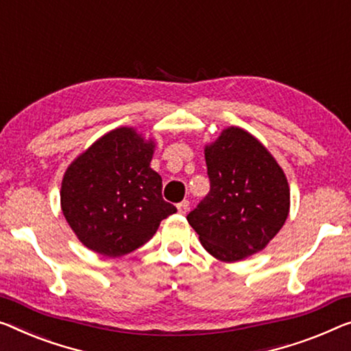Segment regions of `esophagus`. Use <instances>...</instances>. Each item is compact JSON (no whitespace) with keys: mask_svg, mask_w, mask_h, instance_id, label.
<instances>
[{"mask_svg":"<svg viewBox=\"0 0 351 351\" xmlns=\"http://www.w3.org/2000/svg\"><path fill=\"white\" fill-rule=\"evenodd\" d=\"M176 208H178V213H180V214H186L187 209H189V202L182 200L181 203H178Z\"/></svg>","mask_w":351,"mask_h":351,"instance_id":"esophagus-1","label":"esophagus"}]
</instances>
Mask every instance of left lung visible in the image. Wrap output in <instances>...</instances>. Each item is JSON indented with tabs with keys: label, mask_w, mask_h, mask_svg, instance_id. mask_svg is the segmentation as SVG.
<instances>
[{
	"label": "left lung",
	"mask_w": 351,
	"mask_h": 351,
	"mask_svg": "<svg viewBox=\"0 0 351 351\" xmlns=\"http://www.w3.org/2000/svg\"><path fill=\"white\" fill-rule=\"evenodd\" d=\"M208 195L187 214L200 243L221 261H239L266 247L290 211L284 170L252 134L227 128L205 146Z\"/></svg>",
	"instance_id": "obj_1"
}]
</instances>
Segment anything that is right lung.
Listing matches in <instances>:
<instances>
[{
	"label": "right lung",
	"instance_id": "1",
	"mask_svg": "<svg viewBox=\"0 0 351 351\" xmlns=\"http://www.w3.org/2000/svg\"><path fill=\"white\" fill-rule=\"evenodd\" d=\"M153 154V140L118 128L67 167L61 209L83 245L121 257L149 241L160 221L176 213L162 198V178L149 167Z\"/></svg>",
	"mask_w": 351,
	"mask_h": 351
}]
</instances>
